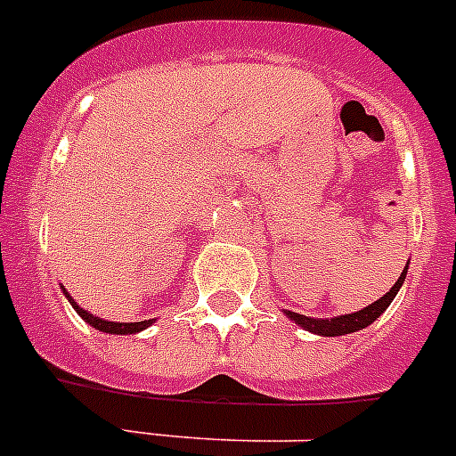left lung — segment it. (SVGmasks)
Instances as JSON below:
<instances>
[{"instance_id": "1", "label": "left lung", "mask_w": 456, "mask_h": 456, "mask_svg": "<svg viewBox=\"0 0 456 456\" xmlns=\"http://www.w3.org/2000/svg\"><path fill=\"white\" fill-rule=\"evenodd\" d=\"M406 272H409V263H406V267L402 269L400 278L395 281L390 292H386L381 299L365 305V308L356 310V313L338 315V317H331V320H329V317H324V320H322V317H305V315H299V313H292V310H283V313L294 322V324H299L304 331L315 333V336L336 338V336H347V333H356L361 331V329H365V326L372 324L377 317L384 315V310L393 304V299L397 297V292H400L402 283H404V278H406Z\"/></svg>"}]
</instances>
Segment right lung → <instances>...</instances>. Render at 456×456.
<instances>
[{"mask_svg":"<svg viewBox=\"0 0 456 456\" xmlns=\"http://www.w3.org/2000/svg\"><path fill=\"white\" fill-rule=\"evenodd\" d=\"M61 289H63V294H66V299L70 301L72 308H75V313H77V315L82 317L86 324H91L93 329H98V331H102V333H111V336H132V333H141L143 329H148L151 324H155V320H143V322H109V320H102V317L91 315L88 310H84L82 305L72 299L70 294H68V289L63 288V285H61Z\"/></svg>","mask_w":456,"mask_h":456,"instance_id":"1","label":"right lung"}]
</instances>
